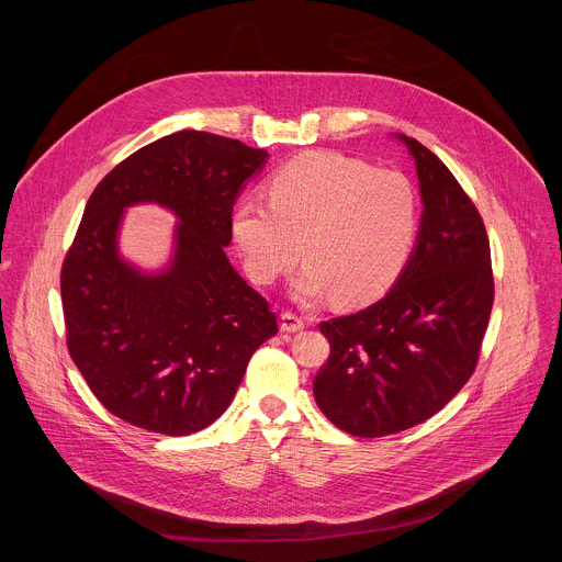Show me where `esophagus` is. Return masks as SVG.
<instances>
[{"instance_id":"34e87169","label":"esophagus","mask_w":562,"mask_h":562,"mask_svg":"<svg viewBox=\"0 0 562 562\" xmlns=\"http://www.w3.org/2000/svg\"><path fill=\"white\" fill-rule=\"evenodd\" d=\"M304 329V319L300 317V315H295V313H291V311H284L282 315H280V331H284V334H297V331H302Z\"/></svg>"}]
</instances>
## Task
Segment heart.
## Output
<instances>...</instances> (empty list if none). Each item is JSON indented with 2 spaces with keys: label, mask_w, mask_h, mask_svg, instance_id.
Returning <instances> with one entry per match:
<instances>
[{
  "label": "heart",
  "mask_w": 562,
  "mask_h": 562,
  "mask_svg": "<svg viewBox=\"0 0 562 562\" xmlns=\"http://www.w3.org/2000/svg\"><path fill=\"white\" fill-rule=\"evenodd\" d=\"M267 195L269 204H235L231 233L258 284H273L302 254L306 265L291 284L297 302L334 293L340 304H364L395 282L412 254L418 195L395 169L304 153L273 173Z\"/></svg>",
  "instance_id": "heart-1"
}]
</instances>
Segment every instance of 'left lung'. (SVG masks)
<instances>
[{
	"label": "left lung",
	"instance_id": "left-lung-1",
	"mask_svg": "<svg viewBox=\"0 0 562 562\" xmlns=\"http://www.w3.org/2000/svg\"><path fill=\"white\" fill-rule=\"evenodd\" d=\"M420 180L416 247L375 304L319 325L331 345L313 380L338 429L382 438L429 420L471 378L494 306L490 237L440 159L407 135Z\"/></svg>",
	"mask_w": 562,
	"mask_h": 562
}]
</instances>
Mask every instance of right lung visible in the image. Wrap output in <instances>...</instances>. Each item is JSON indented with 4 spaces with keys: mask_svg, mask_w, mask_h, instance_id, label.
I'll return each mask as SVG.
<instances>
[{
    "mask_svg": "<svg viewBox=\"0 0 562 562\" xmlns=\"http://www.w3.org/2000/svg\"><path fill=\"white\" fill-rule=\"evenodd\" d=\"M269 153L180 131L142 146L93 191L61 265L66 345L100 403L139 429L189 436L215 423L276 313L231 267V213ZM177 213L170 267L146 274L119 256L123 211Z\"/></svg>",
    "mask_w": 562,
    "mask_h": 562,
    "instance_id": "obj_1",
    "label": "right lung"
}]
</instances>
